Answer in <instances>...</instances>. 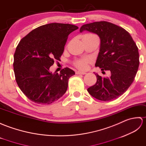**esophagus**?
Returning a JSON list of instances; mask_svg holds the SVG:
<instances>
[{
    "mask_svg": "<svg viewBox=\"0 0 146 146\" xmlns=\"http://www.w3.org/2000/svg\"><path fill=\"white\" fill-rule=\"evenodd\" d=\"M76 74H82V75H84V74H86V72H80V71H76Z\"/></svg>",
    "mask_w": 146,
    "mask_h": 146,
    "instance_id": "esophagus-1",
    "label": "esophagus"
}]
</instances>
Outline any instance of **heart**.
<instances>
[{"instance_id": "obj_1", "label": "heart", "mask_w": 146, "mask_h": 146, "mask_svg": "<svg viewBox=\"0 0 146 146\" xmlns=\"http://www.w3.org/2000/svg\"><path fill=\"white\" fill-rule=\"evenodd\" d=\"M87 35H94L92 34H86L84 35V36H87ZM83 36V37H84ZM92 60L90 58H84L82 59H79L76 60L74 62V65H75L76 67L78 68V69L80 70H86L87 68H88L89 64L91 63Z\"/></svg>"}]
</instances>
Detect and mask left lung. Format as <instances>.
Masks as SVG:
<instances>
[{"label": "left lung", "mask_w": 146, "mask_h": 146, "mask_svg": "<svg viewBox=\"0 0 146 146\" xmlns=\"http://www.w3.org/2000/svg\"><path fill=\"white\" fill-rule=\"evenodd\" d=\"M87 31L98 35L100 50L95 66L111 71L110 77L95 73L97 82L87 91L94 98L109 101L122 95L133 82L139 66L138 48L124 29L106 21L84 24L80 32Z\"/></svg>", "instance_id": "8db88e82"}]
</instances>
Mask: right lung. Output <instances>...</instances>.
I'll list each match as a JSON object with an SVG mask.
<instances>
[{"instance_id":"obj_1","label":"right lung","mask_w":146,"mask_h":146,"mask_svg":"<svg viewBox=\"0 0 146 146\" xmlns=\"http://www.w3.org/2000/svg\"><path fill=\"white\" fill-rule=\"evenodd\" d=\"M79 27L51 23L38 27L22 38L14 56V70L19 88L38 104H50L66 93L69 79L75 74L69 68L52 73L49 68L60 60L69 35Z\"/></svg>"}]
</instances>
